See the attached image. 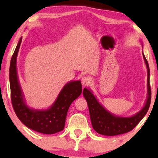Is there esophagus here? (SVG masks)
Instances as JSON below:
<instances>
[{"mask_svg": "<svg viewBox=\"0 0 158 158\" xmlns=\"http://www.w3.org/2000/svg\"><path fill=\"white\" fill-rule=\"evenodd\" d=\"M90 81H91V79H90V77H82L81 79V84L84 86H86V85H89L90 84Z\"/></svg>", "mask_w": 158, "mask_h": 158, "instance_id": "34e87169", "label": "esophagus"}]
</instances>
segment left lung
I'll list each match as a JSON object with an SVG mask.
<instances>
[{
  "mask_svg": "<svg viewBox=\"0 0 158 158\" xmlns=\"http://www.w3.org/2000/svg\"><path fill=\"white\" fill-rule=\"evenodd\" d=\"M143 59L147 68V89L148 96L143 109L131 117H121L112 114L101 105L91 92L86 88L83 90L85 100L89 106V110L92 126L96 132L102 135L115 136L127 133L133 130L145 116L148 111L151 100V90L150 85V69L145 56L143 53Z\"/></svg>",
  "mask_w": 158,
  "mask_h": 158,
  "instance_id": "1",
  "label": "left lung"
}]
</instances>
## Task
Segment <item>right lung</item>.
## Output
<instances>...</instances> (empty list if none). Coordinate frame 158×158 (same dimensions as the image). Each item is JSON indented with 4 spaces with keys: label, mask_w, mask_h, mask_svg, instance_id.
Instances as JSON below:
<instances>
[{
    "label": "right lung",
    "mask_w": 158,
    "mask_h": 158,
    "mask_svg": "<svg viewBox=\"0 0 158 158\" xmlns=\"http://www.w3.org/2000/svg\"><path fill=\"white\" fill-rule=\"evenodd\" d=\"M22 37L13 53L10 65V84L13 109L19 119L31 130L47 135L62 131L65 123L67 113L72 102L81 94L80 81H72L65 85L50 108L35 110L26 105L19 82L17 71V56Z\"/></svg>",
    "instance_id": "add662e5"
}]
</instances>
